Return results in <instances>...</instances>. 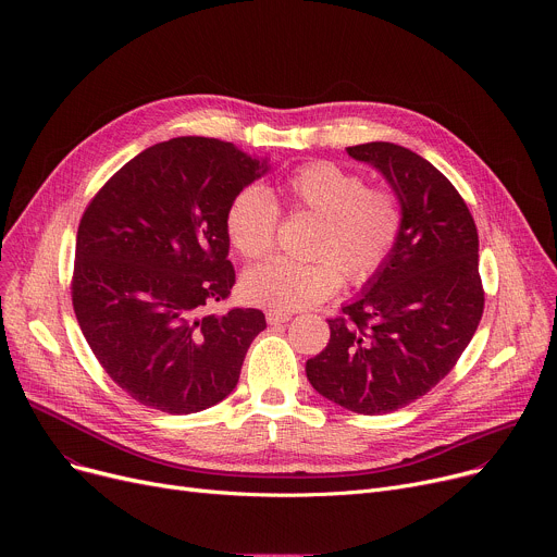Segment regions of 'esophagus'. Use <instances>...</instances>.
Instances as JSON below:
<instances>
[{
	"mask_svg": "<svg viewBox=\"0 0 557 557\" xmlns=\"http://www.w3.org/2000/svg\"><path fill=\"white\" fill-rule=\"evenodd\" d=\"M267 322H269L271 326H280V324H286V322H290V312L269 310V312H267Z\"/></svg>",
	"mask_w": 557,
	"mask_h": 557,
	"instance_id": "34e87169",
	"label": "esophagus"
}]
</instances>
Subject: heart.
<instances>
[{
	"label": "heart",
	"mask_w": 557,
	"mask_h": 557,
	"mask_svg": "<svg viewBox=\"0 0 557 557\" xmlns=\"http://www.w3.org/2000/svg\"><path fill=\"white\" fill-rule=\"evenodd\" d=\"M282 196L290 209L320 218L310 247L317 260L271 258L249 269L243 293L256 306L293 312L320 304L342 284L337 268L350 284L368 282L385 267L404 231V207L394 191L368 187L361 174L329 161L290 172ZM277 222V202L260 185L245 187L224 215L231 247L249 260L271 251Z\"/></svg>",
	"instance_id": "obj_1"
}]
</instances>
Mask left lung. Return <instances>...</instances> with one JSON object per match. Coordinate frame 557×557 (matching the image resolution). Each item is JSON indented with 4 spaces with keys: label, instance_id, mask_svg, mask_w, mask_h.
I'll use <instances>...</instances> for the list:
<instances>
[{
    "label": "left lung",
    "instance_id": "left-lung-1",
    "mask_svg": "<svg viewBox=\"0 0 557 557\" xmlns=\"http://www.w3.org/2000/svg\"><path fill=\"white\" fill-rule=\"evenodd\" d=\"M383 174L404 231L363 293L329 320L331 342L306 361L310 385L357 414H387L428 394L458 361L483 317L479 231L456 187L394 143L346 149Z\"/></svg>",
    "mask_w": 557,
    "mask_h": 557
}]
</instances>
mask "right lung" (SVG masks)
I'll list each match as a JSON object with an SVG mask.
<instances>
[{"mask_svg": "<svg viewBox=\"0 0 557 557\" xmlns=\"http://www.w3.org/2000/svg\"><path fill=\"white\" fill-rule=\"evenodd\" d=\"M267 170L233 143L181 136L134 156L84 211L74 314L103 370L138 404L194 414L237 385L264 312L207 308L235 284L226 209Z\"/></svg>", "mask_w": 557, "mask_h": 557, "instance_id": "1", "label": "right lung"}]
</instances>
